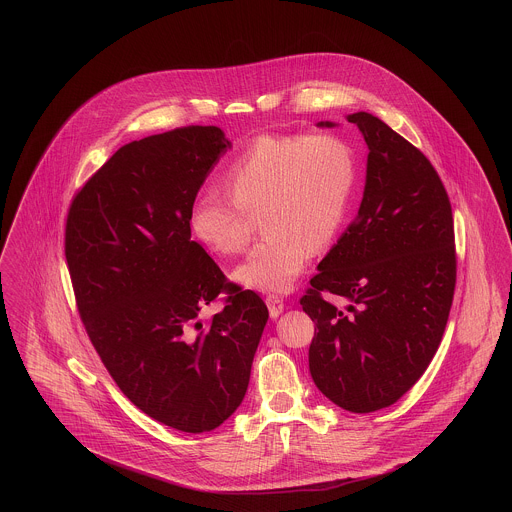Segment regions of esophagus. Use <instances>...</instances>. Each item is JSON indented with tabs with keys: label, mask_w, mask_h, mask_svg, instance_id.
<instances>
[{
	"label": "esophagus",
	"mask_w": 512,
	"mask_h": 512,
	"mask_svg": "<svg viewBox=\"0 0 512 512\" xmlns=\"http://www.w3.org/2000/svg\"><path fill=\"white\" fill-rule=\"evenodd\" d=\"M266 305H268V311H270V317L276 319L280 317V313L284 311V299L278 297V295H266Z\"/></svg>",
	"instance_id": "34e87169"
}]
</instances>
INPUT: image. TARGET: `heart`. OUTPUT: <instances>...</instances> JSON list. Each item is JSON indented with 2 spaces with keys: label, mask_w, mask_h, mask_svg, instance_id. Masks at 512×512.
Returning a JSON list of instances; mask_svg holds the SVG:
<instances>
[{
  "label": "heart",
  "mask_w": 512,
  "mask_h": 512,
  "mask_svg": "<svg viewBox=\"0 0 512 512\" xmlns=\"http://www.w3.org/2000/svg\"><path fill=\"white\" fill-rule=\"evenodd\" d=\"M357 181L353 149L337 136H260L226 169L228 193L205 191L189 213L193 234L220 256L240 254L260 209L266 234L234 280L258 292H290L311 248L333 242L347 219Z\"/></svg>",
  "instance_id": "b5f03b06"
}]
</instances>
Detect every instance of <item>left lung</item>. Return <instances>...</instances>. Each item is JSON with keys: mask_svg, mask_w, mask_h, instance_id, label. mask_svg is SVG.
<instances>
[{"mask_svg": "<svg viewBox=\"0 0 512 512\" xmlns=\"http://www.w3.org/2000/svg\"><path fill=\"white\" fill-rule=\"evenodd\" d=\"M347 120L368 146L363 201L299 303L317 327L315 386L343 410L368 414L394 404L432 363L453 301L455 240L428 157L368 112ZM325 291L345 296L348 311L325 302Z\"/></svg>", "mask_w": 512, "mask_h": 512, "instance_id": "left-lung-1", "label": "left lung"}]
</instances>
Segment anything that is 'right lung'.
<instances>
[{"mask_svg": "<svg viewBox=\"0 0 512 512\" xmlns=\"http://www.w3.org/2000/svg\"><path fill=\"white\" fill-rule=\"evenodd\" d=\"M230 147L187 126L120 147L76 193L65 256L86 333L114 382L149 418L187 434L240 406L268 321L258 293L226 282L191 240V205ZM226 292L209 322L200 309Z\"/></svg>", "mask_w": 512, "mask_h": 512, "instance_id": "1", "label": "right lung"}]
</instances>
